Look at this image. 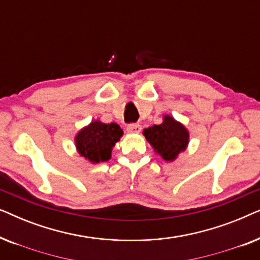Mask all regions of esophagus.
<instances>
[{
	"instance_id": "esophagus-1",
	"label": "esophagus",
	"mask_w": 260,
	"mask_h": 260,
	"mask_svg": "<svg viewBox=\"0 0 260 260\" xmlns=\"http://www.w3.org/2000/svg\"><path fill=\"white\" fill-rule=\"evenodd\" d=\"M126 130H127V133H130V134H138L142 130V126L140 125V124L133 123V124H129V125L126 126Z\"/></svg>"
}]
</instances>
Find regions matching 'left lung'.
<instances>
[{
	"label": "left lung",
	"instance_id": "1",
	"mask_svg": "<svg viewBox=\"0 0 260 260\" xmlns=\"http://www.w3.org/2000/svg\"><path fill=\"white\" fill-rule=\"evenodd\" d=\"M143 135L157 154L165 161H174L181 151H184L189 141V134L182 124L172 116H165L163 123L143 130Z\"/></svg>",
	"mask_w": 260,
	"mask_h": 260
}]
</instances>
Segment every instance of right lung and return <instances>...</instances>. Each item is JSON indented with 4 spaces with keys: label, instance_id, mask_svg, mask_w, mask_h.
<instances>
[{
    "label": "right lung",
    "instance_id": "1",
    "mask_svg": "<svg viewBox=\"0 0 260 260\" xmlns=\"http://www.w3.org/2000/svg\"><path fill=\"white\" fill-rule=\"evenodd\" d=\"M122 135L123 130L118 124H104L95 120L78 133L76 136L77 150L92 163L109 161L112 148Z\"/></svg>",
    "mask_w": 260,
    "mask_h": 260
}]
</instances>
